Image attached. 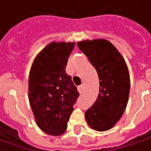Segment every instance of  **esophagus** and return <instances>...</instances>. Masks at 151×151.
Returning <instances> with one entry per match:
<instances>
[{
  "label": "esophagus",
  "mask_w": 151,
  "mask_h": 151,
  "mask_svg": "<svg viewBox=\"0 0 151 151\" xmlns=\"http://www.w3.org/2000/svg\"><path fill=\"white\" fill-rule=\"evenodd\" d=\"M77 89H78L79 93H80V94H81V93L83 92V90H84V86H83V85H81V86H79Z\"/></svg>",
  "instance_id": "1"
}]
</instances>
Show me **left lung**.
<instances>
[{
	"label": "left lung",
	"instance_id": "left-lung-1",
	"mask_svg": "<svg viewBox=\"0 0 151 151\" xmlns=\"http://www.w3.org/2000/svg\"><path fill=\"white\" fill-rule=\"evenodd\" d=\"M87 56L99 78V94L94 104L85 113L92 129H111L121 119L129 100V72L124 57L111 42L104 38L77 42Z\"/></svg>",
	"mask_w": 151,
	"mask_h": 151
}]
</instances>
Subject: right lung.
Instances as JSON below:
<instances>
[{
  "instance_id": "obj_1",
  "label": "right lung",
  "mask_w": 151,
  "mask_h": 151,
  "mask_svg": "<svg viewBox=\"0 0 151 151\" xmlns=\"http://www.w3.org/2000/svg\"><path fill=\"white\" fill-rule=\"evenodd\" d=\"M75 42L53 41L35 57L28 77V99L38 128L53 136L63 134L79 96L65 73Z\"/></svg>"
}]
</instances>
